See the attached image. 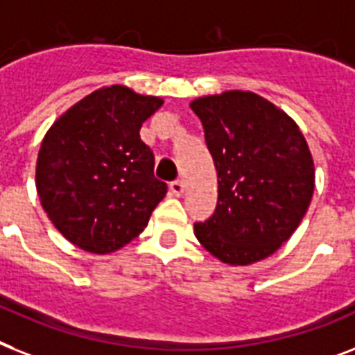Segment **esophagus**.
<instances>
[{"label":"esophagus","instance_id":"1","mask_svg":"<svg viewBox=\"0 0 355 355\" xmlns=\"http://www.w3.org/2000/svg\"><path fill=\"white\" fill-rule=\"evenodd\" d=\"M169 191H171L175 197H182V193H184V182H182V180H175V182L169 184Z\"/></svg>","mask_w":355,"mask_h":355}]
</instances>
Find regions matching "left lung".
Instances as JSON below:
<instances>
[{"label":"left lung","instance_id":"8db88e82","mask_svg":"<svg viewBox=\"0 0 355 355\" xmlns=\"http://www.w3.org/2000/svg\"><path fill=\"white\" fill-rule=\"evenodd\" d=\"M217 168L218 200L195 235L227 264H252L277 252L301 224L315 169L301 129L250 91L191 102Z\"/></svg>","mask_w":355,"mask_h":355}]
</instances>
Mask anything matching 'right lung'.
I'll list each match as a JSON object with an SVG mask.
<instances>
[{"label": "right lung", "mask_w": 355, "mask_h": 355, "mask_svg": "<svg viewBox=\"0 0 355 355\" xmlns=\"http://www.w3.org/2000/svg\"><path fill=\"white\" fill-rule=\"evenodd\" d=\"M123 85L98 89L58 118L43 138L36 187L51 223L74 246L111 253L148 226L168 186L140 128L162 105Z\"/></svg>", "instance_id": "right-lung-1"}]
</instances>
